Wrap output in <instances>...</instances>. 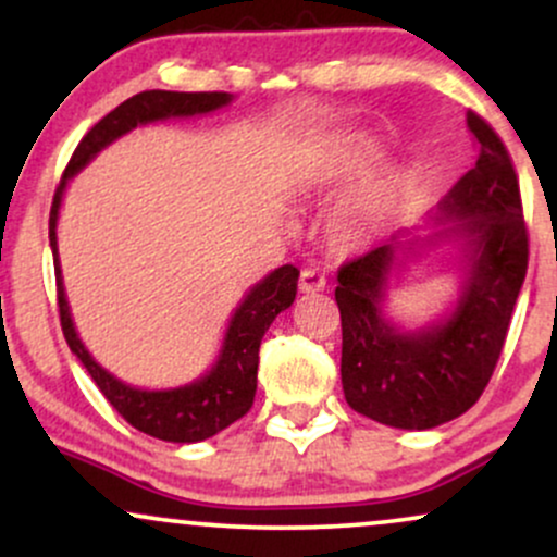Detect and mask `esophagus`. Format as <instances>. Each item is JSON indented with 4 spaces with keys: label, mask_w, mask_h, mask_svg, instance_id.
<instances>
[{
    "label": "esophagus",
    "mask_w": 557,
    "mask_h": 557,
    "mask_svg": "<svg viewBox=\"0 0 557 557\" xmlns=\"http://www.w3.org/2000/svg\"><path fill=\"white\" fill-rule=\"evenodd\" d=\"M298 287L300 293H319L327 287V277H324V272L314 270V267H306V270H300Z\"/></svg>",
    "instance_id": "34e87169"
}]
</instances>
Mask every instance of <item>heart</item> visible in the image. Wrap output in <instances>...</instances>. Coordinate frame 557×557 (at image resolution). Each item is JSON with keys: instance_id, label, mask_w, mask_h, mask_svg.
<instances>
[{"instance_id": "b5f03b06", "label": "heart", "mask_w": 557, "mask_h": 557, "mask_svg": "<svg viewBox=\"0 0 557 557\" xmlns=\"http://www.w3.org/2000/svg\"><path fill=\"white\" fill-rule=\"evenodd\" d=\"M376 157H380L376 146L369 144V140H361V144H356L354 149H348L341 159H337L332 172H335V175L361 172L372 162H376ZM406 190H408V181L403 175H398V172H387V175H382L380 181L367 185L359 196L350 198L341 212H337L335 216L337 240L350 243V240L363 238L376 222L385 220V216L398 207L403 196H406Z\"/></svg>"}]
</instances>
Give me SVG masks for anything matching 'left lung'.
Returning <instances> with one entry per match:
<instances>
[{
	"instance_id": "1",
	"label": "left lung",
	"mask_w": 557,
	"mask_h": 557,
	"mask_svg": "<svg viewBox=\"0 0 557 557\" xmlns=\"http://www.w3.org/2000/svg\"><path fill=\"white\" fill-rule=\"evenodd\" d=\"M466 125L479 144V159L440 201L437 220L453 225L426 240H463L466 277L456 309L413 332L398 330L382 314L406 233L337 270L345 400L398 430H432L474 406L500 359L527 277L529 233L513 162L476 112H466Z\"/></svg>"
}]
</instances>
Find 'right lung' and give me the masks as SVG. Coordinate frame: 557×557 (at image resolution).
Wrapping results in <instances>:
<instances>
[{"instance_id":"right-lung-1","label":"right lung","mask_w":557,"mask_h":557,"mask_svg":"<svg viewBox=\"0 0 557 557\" xmlns=\"http://www.w3.org/2000/svg\"><path fill=\"white\" fill-rule=\"evenodd\" d=\"M230 99L233 96L225 91H140L131 96L83 136L78 149L70 157L65 175L57 185L52 212H49V246H52L54 253L57 306H60V324L70 350L78 356L86 372L96 382V387L104 393V398L112 403L114 411L127 424L157 440H168V443H198V440L214 437L216 432H222L233 421L251 411L253 395H257L261 337L270 330L274 317L296 300L298 270L293 264L280 267V270L270 272L261 283L248 290V296L240 300L233 319H230L225 343H222L220 359H216L212 372L185 387L138 389L120 382L107 369H101L73 327L65 287H62L60 259H57V212H60L62 194H65L70 177L86 168L112 140L131 133L133 127L157 123V120L194 117V114L214 112L230 104Z\"/></svg>"}]
</instances>
